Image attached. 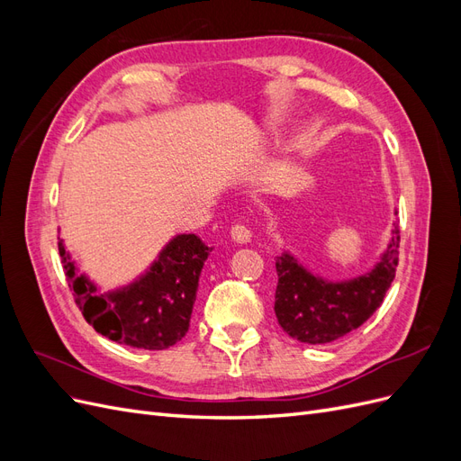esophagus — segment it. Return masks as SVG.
<instances>
[{
    "instance_id": "obj_1",
    "label": "esophagus",
    "mask_w": 461,
    "mask_h": 461,
    "mask_svg": "<svg viewBox=\"0 0 461 461\" xmlns=\"http://www.w3.org/2000/svg\"><path fill=\"white\" fill-rule=\"evenodd\" d=\"M230 236L236 244H248L249 240H252V232H249L244 225H234L230 229Z\"/></svg>"
}]
</instances>
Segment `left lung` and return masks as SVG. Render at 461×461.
<instances>
[{
    "label": "left lung",
    "instance_id": "obj_1",
    "mask_svg": "<svg viewBox=\"0 0 461 461\" xmlns=\"http://www.w3.org/2000/svg\"><path fill=\"white\" fill-rule=\"evenodd\" d=\"M400 229L375 267L350 281L332 283L308 271L288 252L276 258L275 315L288 337L308 344H327L361 327L383 303L396 275Z\"/></svg>",
    "mask_w": 461,
    "mask_h": 461
}]
</instances>
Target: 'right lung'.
<instances>
[{"mask_svg": "<svg viewBox=\"0 0 461 461\" xmlns=\"http://www.w3.org/2000/svg\"><path fill=\"white\" fill-rule=\"evenodd\" d=\"M212 252L196 234H176L127 286L100 290L78 269L59 240L68 286L82 315L105 339L144 350H165L185 337L196 302L200 273Z\"/></svg>", "mask_w": 461, "mask_h": 461, "instance_id": "1", "label": "right lung"}]
</instances>
